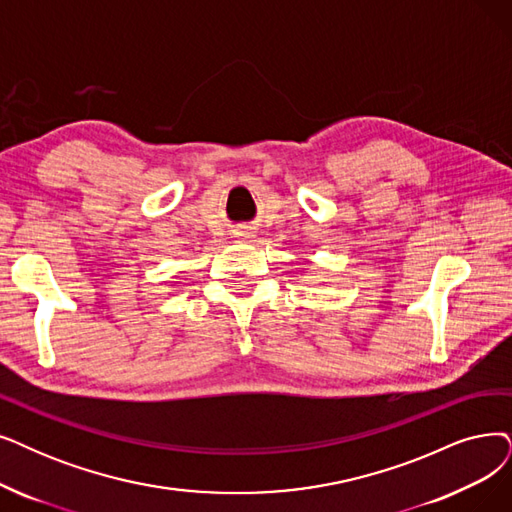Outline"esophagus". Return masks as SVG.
Returning <instances> with one entry per match:
<instances>
[{
	"label": "esophagus",
	"mask_w": 512,
	"mask_h": 512,
	"mask_svg": "<svg viewBox=\"0 0 512 512\" xmlns=\"http://www.w3.org/2000/svg\"><path fill=\"white\" fill-rule=\"evenodd\" d=\"M239 235H245V233H239Z\"/></svg>",
	"instance_id": "esophagus-1"
}]
</instances>
